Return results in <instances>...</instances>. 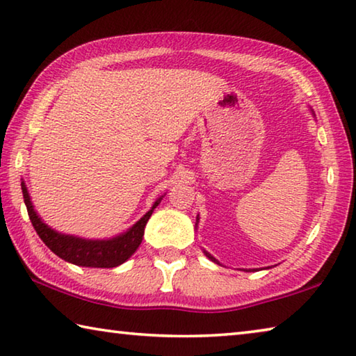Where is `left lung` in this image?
I'll return each mask as SVG.
<instances>
[{
  "label": "left lung",
  "instance_id": "obj_1",
  "mask_svg": "<svg viewBox=\"0 0 356 356\" xmlns=\"http://www.w3.org/2000/svg\"><path fill=\"white\" fill-rule=\"evenodd\" d=\"M196 221H197V218H196ZM196 225H197V222H196ZM204 252H206V256H207V257H209V259H210V261H213V262H218V261H216V259H215V257H213V256H210V254H209V252H207V251H204ZM250 272H251V270H250Z\"/></svg>",
  "mask_w": 356,
  "mask_h": 356
}]
</instances>
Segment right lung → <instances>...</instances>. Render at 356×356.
<instances>
[{
    "mask_svg": "<svg viewBox=\"0 0 356 356\" xmlns=\"http://www.w3.org/2000/svg\"><path fill=\"white\" fill-rule=\"evenodd\" d=\"M22 191L23 200H25L26 204L29 220H31L35 232H38L42 242L55 252L56 256L64 259V261L80 265V267L92 268H113L127 261V259L138 250V246L141 245L144 227H146L154 209L159 206L161 197H159V200L154 202L152 209H150L140 221H136L127 232L108 240H86L74 236H65V234H59L55 229L48 227L45 222L39 218V215L35 213L25 182H22Z\"/></svg>",
    "mask_w": 356,
    "mask_h": 356,
    "instance_id": "1",
    "label": "right lung"
}]
</instances>
